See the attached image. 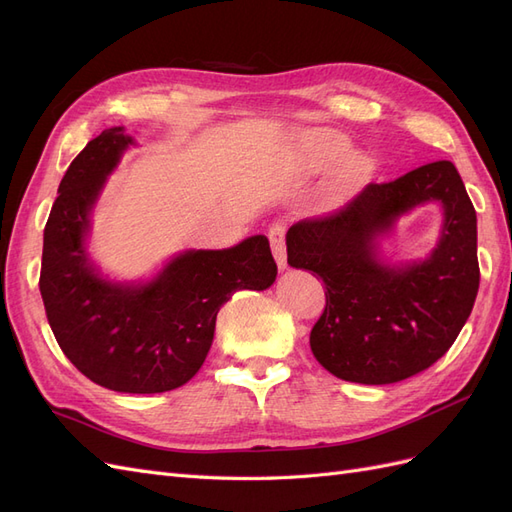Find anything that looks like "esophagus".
Here are the masks:
<instances>
[{
  "label": "esophagus",
  "instance_id": "obj_1",
  "mask_svg": "<svg viewBox=\"0 0 512 512\" xmlns=\"http://www.w3.org/2000/svg\"><path fill=\"white\" fill-rule=\"evenodd\" d=\"M269 241H271V250H273L277 267L286 269L288 262H286V245H284V226L273 224L269 228Z\"/></svg>",
  "mask_w": 512,
  "mask_h": 512
}]
</instances>
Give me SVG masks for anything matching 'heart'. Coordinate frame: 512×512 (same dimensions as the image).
Here are the masks:
<instances>
[{"instance_id":"obj_1","label":"heart","mask_w":512,"mask_h":512,"mask_svg":"<svg viewBox=\"0 0 512 512\" xmlns=\"http://www.w3.org/2000/svg\"><path fill=\"white\" fill-rule=\"evenodd\" d=\"M348 147L346 136L320 130L307 136V151L316 164H324L339 156ZM374 173V162L365 153H346V156L337 162L331 181H329V200L333 205L344 203L354 192H359L367 179Z\"/></svg>"}]
</instances>
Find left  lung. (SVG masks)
Segmentation results:
<instances>
[{"mask_svg": "<svg viewBox=\"0 0 512 512\" xmlns=\"http://www.w3.org/2000/svg\"><path fill=\"white\" fill-rule=\"evenodd\" d=\"M443 205L441 241L425 261L389 266L377 239L423 202ZM288 265L316 273L327 305L309 335L316 361L359 384H393L453 346L478 292L476 211L453 162L369 183L348 205L288 228Z\"/></svg>", "mask_w": 512, "mask_h": 512, "instance_id": "8db88e82", "label": "left lung"}]
</instances>
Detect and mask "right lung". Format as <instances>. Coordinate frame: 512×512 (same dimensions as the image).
Returning <instances> with one entry per match:
<instances>
[{
    "mask_svg": "<svg viewBox=\"0 0 512 512\" xmlns=\"http://www.w3.org/2000/svg\"><path fill=\"white\" fill-rule=\"evenodd\" d=\"M134 141L108 128L76 156L44 226L40 294L59 348L104 389L164 393L194 378L220 307L237 290H265L277 265L265 235L228 250H188L147 284L104 280L89 260V213Z\"/></svg>",
    "mask_w": 512,
    "mask_h": 512,
    "instance_id": "obj_1",
    "label": "right lung"
}]
</instances>
